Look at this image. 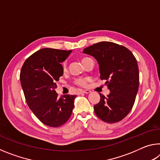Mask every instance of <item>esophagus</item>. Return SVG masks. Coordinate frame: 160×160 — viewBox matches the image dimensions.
Listing matches in <instances>:
<instances>
[{
  "instance_id": "obj_1",
  "label": "esophagus",
  "mask_w": 160,
  "mask_h": 160,
  "mask_svg": "<svg viewBox=\"0 0 160 160\" xmlns=\"http://www.w3.org/2000/svg\"><path fill=\"white\" fill-rule=\"evenodd\" d=\"M81 92L83 93V94H89V93L91 92V91L89 90H84L81 91Z\"/></svg>"
}]
</instances>
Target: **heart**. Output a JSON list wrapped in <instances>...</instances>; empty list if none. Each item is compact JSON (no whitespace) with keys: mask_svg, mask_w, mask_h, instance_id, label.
Segmentation results:
<instances>
[{"mask_svg":"<svg viewBox=\"0 0 160 160\" xmlns=\"http://www.w3.org/2000/svg\"><path fill=\"white\" fill-rule=\"evenodd\" d=\"M87 58H84L82 61L83 62L85 60H86ZM62 69H63V71H66V69H67V63L66 61H63V63H62ZM87 82H88V79L85 78H76V79L75 80V85H77L78 86H80V87H85L87 85Z\"/></svg>","mask_w":160,"mask_h":160,"instance_id":"b5f03b06","label":"heart"}]
</instances>
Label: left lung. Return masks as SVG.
Wrapping results in <instances>:
<instances>
[{"label":"left lung","instance_id":"8db88e82","mask_svg":"<svg viewBox=\"0 0 160 160\" xmlns=\"http://www.w3.org/2000/svg\"><path fill=\"white\" fill-rule=\"evenodd\" d=\"M99 63L100 78L105 80L111 92L94 106L97 117L107 123L118 122L133 107L139 88V70L136 58L123 46L110 42L97 43L83 49Z\"/></svg>","mask_w":160,"mask_h":160}]
</instances>
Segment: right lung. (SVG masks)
<instances>
[{"mask_svg": "<svg viewBox=\"0 0 160 160\" xmlns=\"http://www.w3.org/2000/svg\"><path fill=\"white\" fill-rule=\"evenodd\" d=\"M71 50L45 48L36 51L25 61L20 79L27 104L45 125L53 128L63 125L72 114L75 95L58 97L56 82L63 75L61 62Z\"/></svg>", "mask_w": 160, "mask_h": 160, "instance_id": "right-lung-1", "label": "right lung"}]
</instances>
